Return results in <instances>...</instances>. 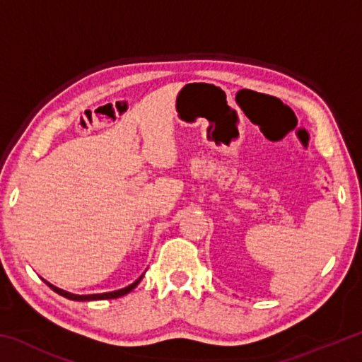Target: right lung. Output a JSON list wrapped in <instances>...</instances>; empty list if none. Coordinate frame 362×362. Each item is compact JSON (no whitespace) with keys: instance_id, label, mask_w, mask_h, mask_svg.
<instances>
[{"instance_id":"add662e5","label":"right lung","mask_w":362,"mask_h":362,"mask_svg":"<svg viewBox=\"0 0 362 362\" xmlns=\"http://www.w3.org/2000/svg\"><path fill=\"white\" fill-rule=\"evenodd\" d=\"M142 278H144V274H142V276H140L137 281H134V283H132L131 286L124 287V289L113 291V292H105V293H90V296H76V293H70V292H66V291L59 289V287L52 286L51 283H47L46 279H42V281H45V283H46L49 287H51V289H52L54 292H57L59 296H62V297L69 298V300H78V302H89V300H110V298H118V297L126 296V293H129L132 289H136L137 284L140 283V281H142Z\"/></svg>"}]
</instances>
